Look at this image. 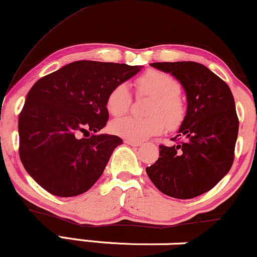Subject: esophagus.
<instances>
[{"instance_id":"esophagus-1","label":"esophagus","mask_w":257,"mask_h":257,"mask_svg":"<svg viewBox=\"0 0 257 257\" xmlns=\"http://www.w3.org/2000/svg\"><path fill=\"white\" fill-rule=\"evenodd\" d=\"M125 144H128V145H131V146H140L141 145V143H139V141H133V140H128V139H126V140L124 141Z\"/></svg>"}]
</instances>
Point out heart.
I'll use <instances>...</instances> for the list:
<instances>
[{
  "label": "heart",
  "instance_id": "obj_1",
  "mask_svg": "<svg viewBox=\"0 0 257 257\" xmlns=\"http://www.w3.org/2000/svg\"><path fill=\"white\" fill-rule=\"evenodd\" d=\"M139 95H150L147 113L144 118L125 117L114 120L111 131L118 137L133 141H143L161 134L166 125L175 129L181 124L186 114V105L180 90L179 81L170 73L161 70H147L135 79ZM132 105V94L124 83L114 85L106 98V108L113 117L128 112Z\"/></svg>",
  "mask_w": 257,
  "mask_h": 257
}]
</instances>
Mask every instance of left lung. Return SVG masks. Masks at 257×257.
<instances>
[{
	"label": "left lung",
	"instance_id": "obj_1",
	"mask_svg": "<svg viewBox=\"0 0 257 257\" xmlns=\"http://www.w3.org/2000/svg\"><path fill=\"white\" fill-rule=\"evenodd\" d=\"M182 84L187 112L175 145H159V157L146 168L153 185L167 196L190 199L210 191L231 169L238 137L234 99L225 81L194 61L153 63Z\"/></svg>",
	"mask_w": 257,
	"mask_h": 257
}]
</instances>
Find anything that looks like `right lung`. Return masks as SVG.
<instances>
[{
  "instance_id": "add662e5",
  "label": "right lung",
  "mask_w": 257,
  "mask_h": 257,
  "mask_svg": "<svg viewBox=\"0 0 257 257\" xmlns=\"http://www.w3.org/2000/svg\"><path fill=\"white\" fill-rule=\"evenodd\" d=\"M141 66L81 60L40 78L19 113V157L41 187L58 197L87 192L98 181L116 135L98 134L108 120L106 98Z\"/></svg>"
}]
</instances>
